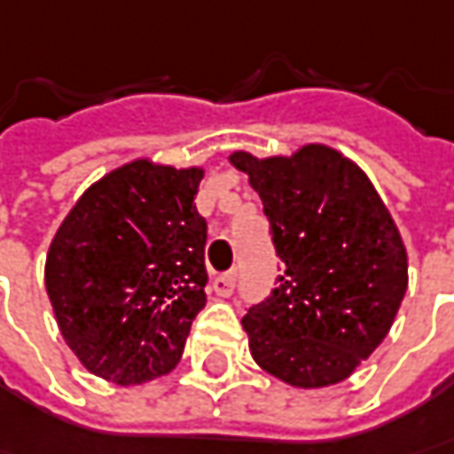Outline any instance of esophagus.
Wrapping results in <instances>:
<instances>
[{
	"label": "esophagus",
	"mask_w": 454,
	"mask_h": 454,
	"mask_svg": "<svg viewBox=\"0 0 454 454\" xmlns=\"http://www.w3.org/2000/svg\"><path fill=\"white\" fill-rule=\"evenodd\" d=\"M233 289H236V274H233V271L221 274V277L213 279V292H215L218 297H231Z\"/></svg>",
	"instance_id": "34e87169"
}]
</instances>
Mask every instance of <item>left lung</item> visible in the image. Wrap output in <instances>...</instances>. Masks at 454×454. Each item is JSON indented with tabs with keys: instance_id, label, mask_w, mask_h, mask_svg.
Returning a JSON list of instances; mask_svg holds the SVG:
<instances>
[{
	"instance_id": "8db88e82",
	"label": "left lung",
	"mask_w": 454,
	"mask_h": 454,
	"mask_svg": "<svg viewBox=\"0 0 454 454\" xmlns=\"http://www.w3.org/2000/svg\"><path fill=\"white\" fill-rule=\"evenodd\" d=\"M264 203L282 262L277 289L244 315L266 373L297 388L348 379L368 358L406 292V248L364 169L325 145L259 160L233 152Z\"/></svg>"
}]
</instances>
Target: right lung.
<instances>
[{
  "mask_svg": "<svg viewBox=\"0 0 454 454\" xmlns=\"http://www.w3.org/2000/svg\"><path fill=\"white\" fill-rule=\"evenodd\" d=\"M203 169L137 160L90 185L45 262L58 327L90 373L121 386L172 371L206 307Z\"/></svg>",
  "mask_w": 454,
  "mask_h": 454,
  "instance_id": "right-lung-1",
  "label": "right lung"
}]
</instances>
